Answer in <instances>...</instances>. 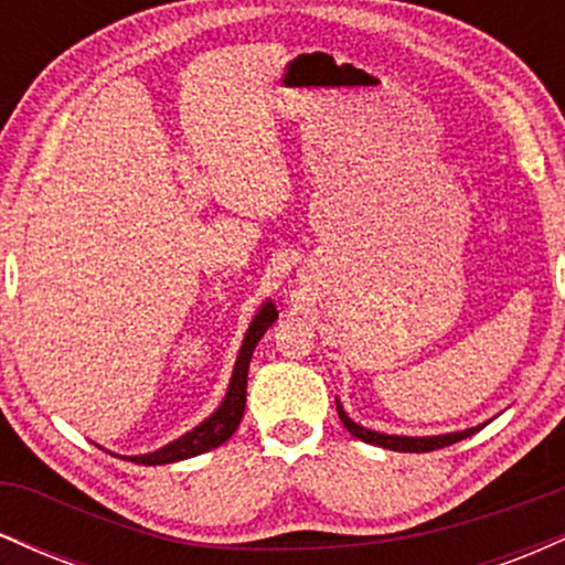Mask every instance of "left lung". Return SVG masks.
<instances>
[{
  "mask_svg": "<svg viewBox=\"0 0 565 565\" xmlns=\"http://www.w3.org/2000/svg\"><path fill=\"white\" fill-rule=\"evenodd\" d=\"M337 414H340L342 425L348 427L350 436L361 438L364 444H372V446H382V449H391V451H408V454H419V451H436V449H444V446H451L457 444V440L472 436V433H478L481 427H468V430H459V433H446V436H425V438H408V436H387V433H374L369 430V427H361L355 425L353 419L348 417L345 408L340 406V401H337Z\"/></svg>",
  "mask_w": 565,
  "mask_h": 565,
  "instance_id": "left-lung-1",
  "label": "left lung"
}]
</instances>
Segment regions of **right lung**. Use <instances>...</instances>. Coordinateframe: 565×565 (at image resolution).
I'll return each mask as SVG.
<instances>
[{
  "label": "right lung",
  "mask_w": 565,
  "mask_h": 565,
  "mask_svg": "<svg viewBox=\"0 0 565 565\" xmlns=\"http://www.w3.org/2000/svg\"><path fill=\"white\" fill-rule=\"evenodd\" d=\"M278 319V310L274 302H265L257 316L252 319L249 329H246V337L242 342V350H238V359L236 366H233V377L228 385V393H225L223 404L212 417H206L204 423L199 427H193L191 433L180 436L172 444L161 446L159 451L151 454H140V457H127L129 462H138V465H170V462H180V459L188 457H196V454H204L215 446L225 444L233 433H236L238 423L244 417V406H246V372H249V361L252 353H255L257 342L260 337L268 332V327Z\"/></svg>",
  "instance_id": "add662e5"
}]
</instances>
